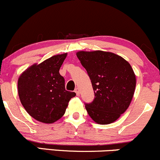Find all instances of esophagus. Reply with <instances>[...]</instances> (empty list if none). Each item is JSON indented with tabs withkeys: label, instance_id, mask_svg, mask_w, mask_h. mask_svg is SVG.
Listing matches in <instances>:
<instances>
[{
	"label": "esophagus",
	"instance_id": "esophagus-1",
	"mask_svg": "<svg viewBox=\"0 0 160 160\" xmlns=\"http://www.w3.org/2000/svg\"><path fill=\"white\" fill-rule=\"evenodd\" d=\"M75 93L77 94V96H79L80 95V90H79L78 88H76L75 89Z\"/></svg>",
	"mask_w": 160,
	"mask_h": 160
}]
</instances>
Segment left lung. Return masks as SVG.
I'll list each match as a JSON object with an SVG mask.
<instances>
[{
    "mask_svg": "<svg viewBox=\"0 0 160 160\" xmlns=\"http://www.w3.org/2000/svg\"><path fill=\"white\" fill-rule=\"evenodd\" d=\"M77 57L87 70L94 91L93 101L86 104L94 122H115L128 109L135 92L136 75L129 62L112 52L78 51Z\"/></svg>",
    "mask_w": 160,
    "mask_h": 160,
    "instance_id": "left-lung-1",
    "label": "left lung"
}]
</instances>
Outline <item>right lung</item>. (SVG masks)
Segmentation results:
<instances>
[{
  "label": "right lung",
  "mask_w": 160,
  "mask_h": 160,
  "mask_svg": "<svg viewBox=\"0 0 160 160\" xmlns=\"http://www.w3.org/2000/svg\"><path fill=\"white\" fill-rule=\"evenodd\" d=\"M67 53L54 55L40 63H34L18 78L20 100L33 119L44 123L60 120L74 92L65 90L64 78L59 73Z\"/></svg>",
  "instance_id": "add662e5"
}]
</instances>
